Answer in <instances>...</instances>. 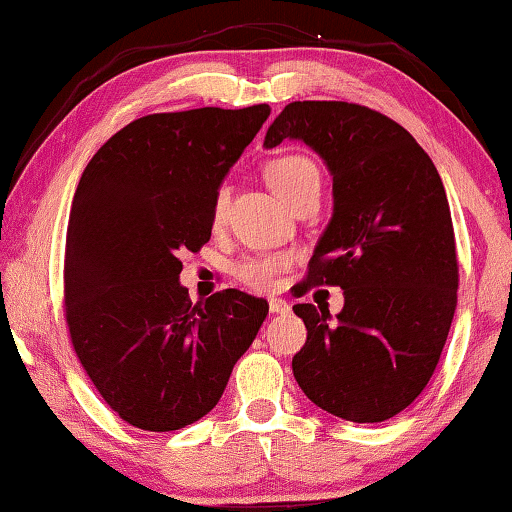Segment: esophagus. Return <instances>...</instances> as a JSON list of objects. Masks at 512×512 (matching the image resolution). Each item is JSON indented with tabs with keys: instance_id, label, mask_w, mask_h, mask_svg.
Returning a JSON list of instances; mask_svg holds the SVG:
<instances>
[{
	"instance_id": "34e87169",
	"label": "esophagus",
	"mask_w": 512,
	"mask_h": 512,
	"mask_svg": "<svg viewBox=\"0 0 512 512\" xmlns=\"http://www.w3.org/2000/svg\"><path fill=\"white\" fill-rule=\"evenodd\" d=\"M269 310H271V314L289 312V303H287V300L278 298V296H273V298H269Z\"/></svg>"
}]
</instances>
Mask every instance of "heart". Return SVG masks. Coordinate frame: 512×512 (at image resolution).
I'll return each mask as SVG.
<instances>
[{
	"label": "heart",
	"mask_w": 512,
	"mask_h": 512,
	"mask_svg": "<svg viewBox=\"0 0 512 512\" xmlns=\"http://www.w3.org/2000/svg\"><path fill=\"white\" fill-rule=\"evenodd\" d=\"M266 182L273 189L275 196L285 200L287 205L300 191L307 189L310 184H319V170L314 161L303 157V154H282L266 164ZM227 202V189L221 186L214 198V218L221 221ZM287 266L285 257H250L234 269L237 280L250 289H269L273 287L278 273Z\"/></svg>",
	"instance_id": "heart-1"
}]
</instances>
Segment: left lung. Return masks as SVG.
Returning <instances> with one entry per match:
<instances>
[{
  "label": "left lung",
  "instance_id": "obj_1",
  "mask_svg": "<svg viewBox=\"0 0 512 512\" xmlns=\"http://www.w3.org/2000/svg\"><path fill=\"white\" fill-rule=\"evenodd\" d=\"M303 141L332 175V218L303 294L344 289L332 321L294 305L307 342L291 360L307 399L330 415L376 424L424 392L458 303V257L444 184L424 148L392 118L351 102H291L264 145ZM300 294V296H303Z\"/></svg>",
  "mask_w": 512,
  "mask_h": 512
}]
</instances>
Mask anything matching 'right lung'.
<instances>
[{"label": "right lung", "mask_w": 512, "mask_h": 512, "mask_svg": "<svg viewBox=\"0 0 512 512\" xmlns=\"http://www.w3.org/2000/svg\"><path fill=\"white\" fill-rule=\"evenodd\" d=\"M269 104L152 113L93 154L72 198L63 296L81 367L116 415L180 431L221 399L262 326L264 298L225 289L191 303L180 255L212 237L227 170Z\"/></svg>", "instance_id": "obj_1"}]
</instances>
